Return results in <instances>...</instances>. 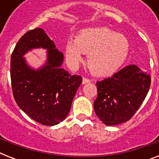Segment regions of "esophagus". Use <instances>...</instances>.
Segmentation results:
<instances>
[{"instance_id": "34e87169", "label": "esophagus", "mask_w": 159, "mask_h": 159, "mask_svg": "<svg viewBox=\"0 0 159 159\" xmlns=\"http://www.w3.org/2000/svg\"><path fill=\"white\" fill-rule=\"evenodd\" d=\"M91 82V80L87 78V77H83V79H82V84H87V83H89Z\"/></svg>"}]
</instances>
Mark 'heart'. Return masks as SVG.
<instances>
[{
    "label": "heart",
    "mask_w": 159,
    "mask_h": 159,
    "mask_svg": "<svg viewBox=\"0 0 159 159\" xmlns=\"http://www.w3.org/2000/svg\"><path fill=\"white\" fill-rule=\"evenodd\" d=\"M129 50L128 39L107 28L87 29L80 31L75 40L67 41L65 55L68 64L77 67L82 53H88L87 64L97 76H109L120 68Z\"/></svg>",
    "instance_id": "b5f03b06"
}]
</instances>
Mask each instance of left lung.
<instances>
[{"mask_svg":"<svg viewBox=\"0 0 159 159\" xmlns=\"http://www.w3.org/2000/svg\"><path fill=\"white\" fill-rule=\"evenodd\" d=\"M150 84V75L136 65L126 66L111 77L97 82L95 113L109 126L128 121L144 101Z\"/></svg>","mask_w":159,"mask_h":159,"instance_id":"8db88e82","label":"left lung"}]
</instances>
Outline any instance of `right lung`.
Segmentation results:
<instances>
[{
	"mask_svg": "<svg viewBox=\"0 0 159 159\" xmlns=\"http://www.w3.org/2000/svg\"><path fill=\"white\" fill-rule=\"evenodd\" d=\"M47 49V61L34 70L23 55L33 48ZM63 54L43 29L26 32L16 45L11 57V79L15 101L31 119L43 125H55L69 113L72 100L82 82L61 67Z\"/></svg>",
	"mask_w": 159,
	"mask_h": 159,
	"instance_id": "add662e5",
	"label": "right lung"
}]
</instances>
